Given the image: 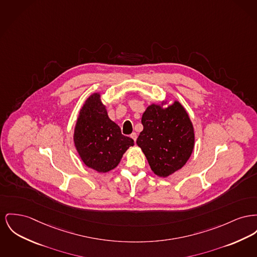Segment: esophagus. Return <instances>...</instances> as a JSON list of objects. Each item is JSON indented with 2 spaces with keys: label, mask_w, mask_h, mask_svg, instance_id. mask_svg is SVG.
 <instances>
[{
  "label": "esophagus",
  "mask_w": 257,
  "mask_h": 257,
  "mask_svg": "<svg viewBox=\"0 0 257 257\" xmlns=\"http://www.w3.org/2000/svg\"><path fill=\"white\" fill-rule=\"evenodd\" d=\"M130 137L134 140V142H136L137 140V133H135V132H133L131 135H130Z\"/></svg>",
  "instance_id": "obj_1"
}]
</instances>
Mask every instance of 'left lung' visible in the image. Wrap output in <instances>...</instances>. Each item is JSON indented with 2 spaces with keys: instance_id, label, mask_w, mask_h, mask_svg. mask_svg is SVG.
<instances>
[{
  "instance_id": "left-lung-1",
  "label": "left lung",
  "mask_w": 257,
  "mask_h": 257,
  "mask_svg": "<svg viewBox=\"0 0 257 257\" xmlns=\"http://www.w3.org/2000/svg\"><path fill=\"white\" fill-rule=\"evenodd\" d=\"M142 124L144 130L137 145L154 174L165 178L185 165L194 148V132L187 112L179 102L166 108L151 105L144 112Z\"/></svg>"
}]
</instances>
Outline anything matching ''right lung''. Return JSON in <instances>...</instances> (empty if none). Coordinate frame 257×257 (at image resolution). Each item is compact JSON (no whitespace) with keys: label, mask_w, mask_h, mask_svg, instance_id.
Wrapping results in <instances>:
<instances>
[{"label":"right lung","mask_w":257,"mask_h":257,"mask_svg":"<svg viewBox=\"0 0 257 257\" xmlns=\"http://www.w3.org/2000/svg\"><path fill=\"white\" fill-rule=\"evenodd\" d=\"M74 141L84 164L99 173L114 169L123 153L134 146L133 139L122 135L119 126L108 118L97 93L80 109Z\"/></svg>","instance_id":"add662e5"}]
</instances>
